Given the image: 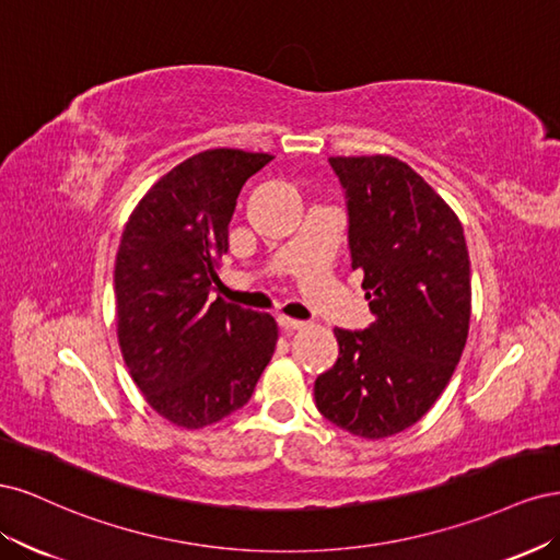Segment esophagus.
Masks as SVG:
<instances>
[{
	"mask_svg": "<svg viewBox=\"0 0 560 560\" xmlns=\"http://www.w3.org/2000/svg\"><path fill=\"white\" fill-rule=\"evenodd\" d=\"M278 322H280V327H282L284 331H296V329H301L303 325H306V322L294 319V317H284V315H282Z\"/></svg>",
	"mask_w": 560,
	"mask_h": 560,
	"instance_id": "34e87169",
	"label": "esophagus"
}]
</instances>
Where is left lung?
I'll use <instances>...</instances> for the list:
<instances>
[{"mask_svg":"<svg viewBox=\"0 0 560 560\" xmlns=\"http://www.w3.org/2000/svg\"><path fill=\"white\" fill-rule=\"evenodd\" d=\"M348 196L350 257L376 319L334 329L336 364L317 411L354 436L411 428L444 393L467 343L469 252L448 202L395 156H331Z\"/></svg>","mask_w":560,"mask_h":560,"instance_id":"1","label":"left lung"}]
</instances>
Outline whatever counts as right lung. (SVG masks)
Here are the masks:
<instances>
[{"instance_id": "right-lung-1", "label": "right lung", "mask_w": 560, "mask_h": 560, "mask_svg": "<svg viewBox=\"0 0 560 560\" xmlns=\"http://www.w3.org/2000/svg\"><path fill=\"white\" fill-rule=\"evenodd\" d=\"M273 161L208 149L165 173L130 212L114 264L116 336L147 404L202 430L238 411L278 343V322L210 301L243 184Z\"/></svg>"}]
</instances>
